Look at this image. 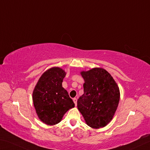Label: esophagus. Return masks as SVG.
<instances>
[{"label":"esophagus","mask_w":150,"mask_h":150,"mask_svg":"<svg viewBox=\"0 0 150 150\" xmlns=\"http://www.w3.org/2000/svg\"><path fill=\"white\" fill-rule=\"evenodd\" d=\"M73 101H74V103L75 105L76 106L77 105V99L76 98H74L73 99Z\"/></svg>","instance_id":"34e87169"}]
</instances>
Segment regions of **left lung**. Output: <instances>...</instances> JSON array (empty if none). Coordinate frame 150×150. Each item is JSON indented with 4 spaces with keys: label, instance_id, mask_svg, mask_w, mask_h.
<instances>
[{
    "label": "left lung",
    "instance_id": "1",
    "mask_svg": "<svg viewBox=\"0 0 150 150\" xmlns=\"http://www.w3.org/2000/svg\"><path fill=\"white\" fill-rule=\"evenodd\" d=\"M83 94L77 107L85 121L93 128L105 127L113 118L120 100V91L111 75L103 68L82 71Z\"/></svg>",
    "mask_w": 150,
    "mask_h": 150
}]
</instances>
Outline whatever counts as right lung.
Returning a JSON list of instances; mask_svg holds the SVG:
<instances>
[{"mask_svg":"<svg viewBox=\"0 0 150 150\" xmlns=\"http://www.w3.org/2000/svg\"><path fill=\"white\" fill-rule=\"evenodd\" d=\"M65 76V71L62 68H49L41 75L33 91L36 113L39 119L47 125L58 124L66 112L74 107L72 99L62 88Z\"/></svg>","mask_w":150,"mask_h":150,"instance_id":"obj_1","label":"right lung"}]
</instances>
